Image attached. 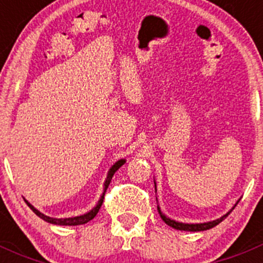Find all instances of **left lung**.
Instances as JSON below:
<instances>
[{
    "instance_id": "8db88e82",
    "label": "left lung",
    "mask_w": 263,
    "mask_h": 263,
    "mask_svg": "<svg viewBox=\"0 0 263 263\" xmlns=\"http://www.w3.org/2000/svg\"><path fill=\"white\" fill-rule=\"evenodd\" d=\"M154 184H155V191H156V182L155 179H154ZM156 202H158V198H156ZM238 202H239V200L235 202V205L233 206L232 209H230L229 211H228L227 214L222 215L221 217H219V219H215L213 221H206V222H196V224H190V222H181V221H176V220L171 219V217L166 216L165 214H163V211H161V209L159 208L158 205V211H159V215H160V217L163 219V221L165 222L166 225H169V227L174 228V229L177 230H184V232H203V230H208V229H211V228L216 227L217 224H220V222L222 221V220L225 219V217L228 216L230 213H232L233 210H234L235 206L238 205Z\"/></svg>"
}]
</instances>
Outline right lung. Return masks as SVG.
Here are the masks:
<instances>
[{"label": "right lung", "instance_id": "obj_1", "mask_svg": "<svg viewBox=\"0 0 263 263\" xmlns=\"http://www.w3.org/2000/svg\"><path fill=\"white\" fill-rule=\"evenodd\" d=\"M124 163H126V159H119V160H117L116 163L113 164L112 166H110L109 171H108V173H107V178H105L104 184H103V193H102V195H100V198H99V200H98L97 205H95L94 208L91 209V210H89V211H87V213H85V214H82V215H79V216L60 217V219H58V217L47 216V215H44L43 213H41V211H39L38 209L34 208V206L31 205V203L29 202V201H26L25 198H24V200H25L26 205H28L29 208L31 209V211H33V213L35 214L36 216H39V217H41V219H43L44 221L49 222V224H54V225H70V227H71V225H82V224H86V222H89L90 220H92L95 216H97L98 211H99L100 206H102V203H103V200H104L105 191H107L108 185H109L110 181H112V177L115 176L116 172L118 171V169L121 168V166L123 165Z\"/></svg>", "mask_w": 263, "mask_h": 263}]
</instances>
